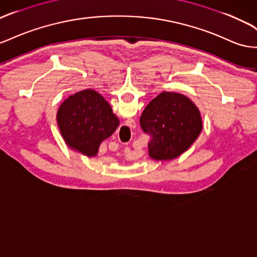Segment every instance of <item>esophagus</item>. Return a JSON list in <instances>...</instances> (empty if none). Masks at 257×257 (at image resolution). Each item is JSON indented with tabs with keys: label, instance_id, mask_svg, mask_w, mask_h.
I'll list each match as a JSON object with an SVG mask.
<instances>
[{
	"label": "esophagus",
	"instance_id": "34e87169",
	"mask_svg": "<svg viewBox=\"0 0 257 257\" xmlns=\"http://www.w3.org/2000/svg\"><path fill=\"white\" fill-rule=\"evenodd\" d=\"M136 126L135 121L134 120H130L127 124H124V125L121 127V133L124 137H127L130 133L132 132V128H134Z\"/></svg>",
	"mask_w": 257,
	"mask_h": 257
}]
</instances>
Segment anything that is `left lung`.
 <instances>
[{
    "label": "left lung",
    "instance_id": "8db88e82",
    "mask_svg": "<svg viewBox=\"0 0 257 257\" xmlns=\"http://www.w3.org/2000/svg\"><path fill=\"white\" fill-rule=\"evenodd\" d=\"M141 126L150 135L149 156L154 160H172L196 142L202 131L197 106L179 93L163 92L142 113Z\"/></svg>",
    "mask_w": 257,
    "mask_h": 257
}]
</instances>
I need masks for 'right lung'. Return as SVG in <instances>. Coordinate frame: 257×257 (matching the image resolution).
Wrapping results in <instances>:
<instances>
[{"label":"right lung","instance_id":"1","mask_svg":"<svg viewBox=\"0 0 257 257\" xmlns=\"http://www.w3.org/2000/svg\"><path fill=\"white\" fill-rule=\"evenodd\" d=\"M119 123L108 101L94 89L69 96L57 112L66 144L87 157L97 155L101 142L114 133Z\"/></svg>","mask_w":257,"mask_h":257}]
</instances>
